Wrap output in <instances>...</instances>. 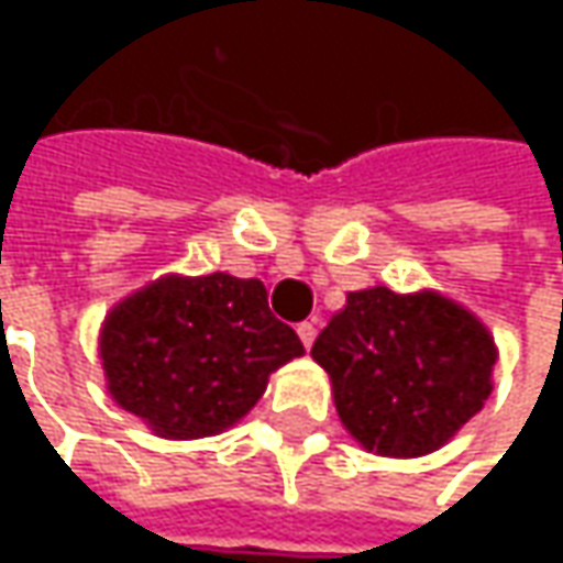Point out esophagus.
<instances>
[{"label": "esophagus", "instance_id": "esophagus-1", "mask_svg": "<svg viewBox=\"0 0 563 563\" xmlns=\"http://www.w3.org/2000/svg\"><path fill=\"white\" fill-rule=\"evenodd\" d=\"M297 335H300V341H303V347L310 351L316 341V322H300V325H297Z\"/></svg>", "mask_w": 563, "mask_h": 563}]
</instances>
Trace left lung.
Returning <instances> with one entry per match:
<instances>
[{
	"label": "left lung",
	"instance_id": "8db88e82",
	"mask_svg": "<svg viewBox=\"0 0 563 563\" xmlns=\"http://www.w3.org/2000/svg\"><path fill=\"white\" fill-rule=\"evenodd\" d=\"M338 417L366 451L422 457L457 435L492 395L495 338L435 291H351L313 344Z\"/></svg>",
	"mask_w": 563,
	"mask_h": 563
}]
</instances>
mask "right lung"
Here are the masks:
<instances>
[{
    "instance_id": "obj_1",
    "label": "right lung",
    "mask_w": 563,
    "mask_h": 563,
    "mask_svg": "<svg viewBox=\"0 0 563 563\" xmlns=\"http://www.w3.org/2000/svg\"><path fill=\"white\" fill-rule=\"evenodd\" d=\"M300 354L263 282L225 272L165 275L112 307L99 332L109 395L163 439L225 432Z\"/></svg>"
}]
</instances>
